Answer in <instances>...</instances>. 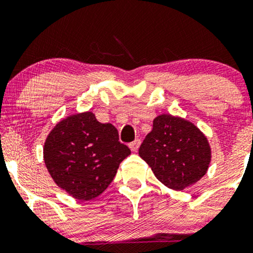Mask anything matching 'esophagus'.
I'll return each instance as SVG.
<instances>
[{
	"instance_id": "1",
	"label": "esophagus",
	"mask_w": 253,
	"mask_h": 253,
	"mask_svg": "<svg viewBox=\"0 0 253 253\" xmlns=\"http://www.w3.org/2000/svg\"><path fill=\"white\" fill-rule=\"evenodd\" d=\"M140 144H141V141L139 140V139H135V140L132 141V143H130L128 146H129L130 151H133V152H136V151H138V149H139V146H140Z\"/></svg>"
}]
</instances>
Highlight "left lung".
<instances>
[{"mask_svg":"<svg viewBox=\"0 0 253 253\" xmlns=\"http://www.w3.org/2000/svg\"><path fill=\"white\" fill-rule=\"evenodd\" d=\"M164 185L183 190L202 178L211 159L208 139L194 124L170 114L158 115L139 149Z\"/></svg>","mask_w":253,"mask_h":253,"instance_id":"1","label":"left lung"}]
</instances>
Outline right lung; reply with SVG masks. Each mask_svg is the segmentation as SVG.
Masks as SVG:
<instances>
[{
	"mask_svg": "<svg viewBox=\"0 0 253 253\" xmlns=\"http://www.w3.org/2000/svg\"><path fill=\"white\" fill-rule=\"evenodd\" d=\"M129 155L128 147L119 141L118 129L98 123L92 112L60 120L43 145V162L52 179L81 201L101 195Z\"/></svg>",
	"mask_w": 253,
	"mask_h": 253,
	"instance_id": "right-lung-1",
	"label": "right lung"
}]
</instances>
